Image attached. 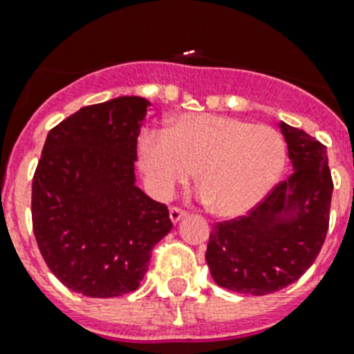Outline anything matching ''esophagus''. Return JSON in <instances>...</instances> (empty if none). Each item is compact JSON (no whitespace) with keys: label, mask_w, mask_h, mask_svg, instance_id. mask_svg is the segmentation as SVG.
<instances>
[{"label":"esophagus","mask_w":354,"mask_h":354,"mask_svg":"<svg viewBox=\"0 0 354 354\" xmlns=\"http://www.w3.org/2000/svg\"><path fill=\"white\" fill-rule=\"evenodd\" d=\"M169 214H171V220L174 223L180 222L183 216H185V211L183 209H180V207H171V211H169Z\"/></svg>","instance_id":"obj_1"}]
</instances>
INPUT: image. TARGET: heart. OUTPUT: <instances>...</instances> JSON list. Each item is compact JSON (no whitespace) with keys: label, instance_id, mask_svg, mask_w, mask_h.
Returning a JSON list of instances; mask_svg holds the SVG:
<instances>
[{"label":"heart","instance_id":"b5f03b06","mask_svg":"<svg viewBox=\"0 0 354 354\" xmlns=\"http://www.w3.org/2000/svg\"><path fill=\"white\" fill-rule=\"evenodd\" d=\"M138 162L152 196L167 200L196 171L212 212L240 216L280 178L286 143L274 129L216 114H182L167 132L138 138Z\"/></svg>","mask_w":354,"mask_h":354}]
</instances>
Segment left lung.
Wrapping results in <instances>:
<instances>
[{"label":"left lung","mask_w":354,"mask_h":354,"mask_svg":"<svg viewBox=\"0 0 354 354\" xmlns=\"http://www.w3.org/2000/svg\"><path fill=\"white\" fill-rule=\"evenodd\" d=\"M295 172L234 220L212 225L205 260L220 287L269 295L297 281L326 242L333 178L326 145L280 123Z\"/></svg>","instance_id":"1"}]
</instances>
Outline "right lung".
I'll use <instances>...</instances> for the list:
<instances>
[{"mask_svg": "<svg viewBox=\"0 0 354 354\" xmlns=\"http://www.w3.org/2000/svg\"><path fill=\"white\" fill-rule=\"evenodd\" d=\"M151 103L122 96L50 129L32 178V229L63 286L93 298L136 291L172 229L165 203L136 187L138 136Z\"/></svg>", "mask_w": 354, "mask_h": 354, "instance_id": "obj_1", "label": "right lung"}]
</instances>
